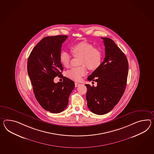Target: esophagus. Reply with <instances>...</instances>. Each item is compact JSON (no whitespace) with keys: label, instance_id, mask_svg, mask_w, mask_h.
Here are the masks:
<instances>
[{"label":"esophagus","instance_id":"esophagus-1","mask_svg":"<svg viewBox=\"0 0 154 154\" xmlns=\"http://www.w3.org/2000/svg\"><path fill=\"white\" fill-rule=\"evenodd\" d=\"M81 84L80 83H79L75 82V87H77L79 86Z\"/></svg>","mask_w":154,"mask_h":154}]
</instances>
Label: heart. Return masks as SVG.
Listing matches in <instances>:
<instances>
[{"label": "heart", "mask_w": 154, "mask_h": 154, "mask_svg": "<svg viewBox=\"0 0 154 154\" xmlns=\"http://www.w3.org/2000/svg\"><path fill=\"white\" fill-rule=\"evenodd\" d=\"M71 51L73 56L80 57L79 66L73 67L66 72L69 79L75 81H81L83 77L87 73V66L91 70L97 69L101 63L102 53L98 48L87 42H81L72 45ZM72 56L67 51H62L60 55V60L65 67H69L71 63Z\"/></svg>", "instance_id": "1"}]
</instances>
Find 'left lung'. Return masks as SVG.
Returning <instances> with one entry per match:
<instances>
[{
  "mask_svg": "<svg viewBox=\"0 0 154 154\" xmlns=\"http://www.w3.org/2000/svg\"><path fill=\"white\" fill-rule=\"evenodd\" d=\"M105 47L104 60L87 78L97 86L85 85L87 106L91 112L102 115L111 111L122 96L128 79L126 56L113 41L102 37Z\"/></svg>",
  "mask_w": 154,
  "mask_h": 154,
  "instance_id": "8db88e82",
  "label": "left lung"
}]
</instances>
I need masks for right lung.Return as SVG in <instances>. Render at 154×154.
<instances>
[{
  "instance_id": "right-lung-1",
  "label": "right lung",
  "mask_w": 154,
  "mask_h": 154,
  "mask_svg": "<svg viewBox=\"0 0 154 154\" xmlns=\"http://www.w3.org/2000/svg\"><path fill=\"white\" fill-rule=\"evenodd\" d=\"M67 35L43 38L32 51L27 62V71L35 98L43 109L50 112L60 113L67 107L75 83L61 75L63 68L60 60L62 43ZM57 76L64 81L57 84Z\"/></svg>"
}]
</instances>
